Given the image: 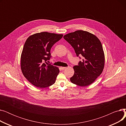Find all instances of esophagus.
I'll return each mask as SVG.
<instances>
[{
    "instance_id": "esophagus-1",
    "label": "esophagus",
    "mask_w": 126,
    "mask_h": 126,
    "mask_svg": "<svg viewBox=\"0 0 126 126\" xmlns=\"http://www.w3.org/2000/svg\"><path fill=\"white\" fill-rule=\"evenodd\" d=\"M60 68H61V69L62 70H64V69L66 68L65 67H61Z\"/></svg>"
}]
</instances>
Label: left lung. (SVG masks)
I'll return each mask as SVG.
<instances>
[{"instance_id": "1", "label": "left lung", "mask_w": 126, "mask_h": 126, "mask_svg": "<svg viewBox=\"0 0 126 126\" xmlns=\"http://www.w3.org/2000/svg\"><path fill=\"white\" fill-rule=\"evenodd\" d=\"M64 38L73 47L77 56L82 55L83 61L74 66L71 83L81 87L94 83L103 71L105 55L102 43L98 38L91 33L82 30L70 32Z\"/></svg>"}]
</instances>
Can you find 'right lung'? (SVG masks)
<instances>
[{
	"label": "right lung",
	"mask_w": 126,
	"mask_h": 126,
	"mask_svg": "<svg viewBox=\"0 0 126 126\" xmlns=\"http://www.w3.org/2000/svg\"><path fill=\"white\" fill-rule=\"evenodd\" d=\"M63 36L44 32L26 39L21 55V69L24 77L35 86L44 88L55 83L59 69L46 61L51 57V47Z\"/></svg>",
	"instance_id": "1"
}]
</instances>
